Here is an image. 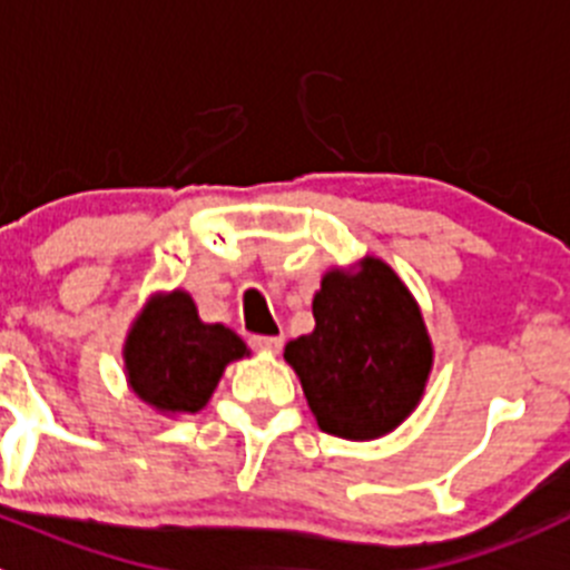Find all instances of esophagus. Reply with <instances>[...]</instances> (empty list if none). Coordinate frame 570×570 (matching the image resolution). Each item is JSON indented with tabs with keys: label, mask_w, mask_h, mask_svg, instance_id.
<instances>
[{
	"label": "esophagus",
	"mask_w": 570,
	"mask_h": 570,
	"mask_svg": "<svg viewBox=\"0 0 570 570\" xmlns=\"http://www.w3.org/2000/svg\"><path fill=\"white\" fill-rule=\"evenodd\" d=\"M249 343H253V348H258V352H269V355H278L281 346H284V337L253 335V337H249Z\"/></svg>",
	"instance_id": "obj_1"
}]
</instances>
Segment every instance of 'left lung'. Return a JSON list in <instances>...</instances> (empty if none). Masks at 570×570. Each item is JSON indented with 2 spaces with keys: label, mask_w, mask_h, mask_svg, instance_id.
Instances as JSON below:
<instances>
[{
  "label": "left lung",
  "mask_w": 570,
  "mask_h": 570,
  "mask_svg": "<svg viewBox=\"0 0 570 570\" xmlns=\"http://www.w3.org/2000/svg\"><path fill=\"white\" fill-rule=\"evenodd\" d=\"M315 330L286 343L284 357L326 434L377 440L423 400L434 346L423 312L386 261L366 255L332 266L312 297Z\"/></svg>",
  "instance_id": "1"
}]
</instances>
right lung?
Listing matches in <instances>:
<instances>
[{"instance_id": "obj_1", "label": "right lung", "mask_w": 570, "mask_h": 570, "mask_svg": "<svg viewBox=\"0 0 570 570\" xmlns=\"http://www.w3.org/2000/svg\"><path fill=\"white\" fill-rule=\"evenodd\" d=\"M121 355L127 383L141 403L161 414H196L224 368L249 348L222 323H204L193 297L173 289L153 295L138 312Z\"/></svg>"}]
</instances>
